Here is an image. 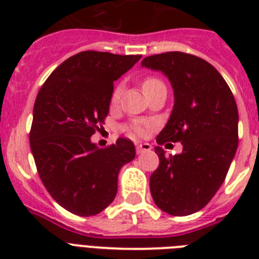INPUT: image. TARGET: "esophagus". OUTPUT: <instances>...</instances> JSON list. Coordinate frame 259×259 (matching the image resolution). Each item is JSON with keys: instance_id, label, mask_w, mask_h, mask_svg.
<instances>
[{"instance_id": "1", "label": "esophagus", "mask_w": 259, "mask_h": 259, "mask_svg": "<svg viewBox=\"0 0 259 259\" xmlns=\"http://www.w3.org/2000/svg\"><path fill=\"white\" fill-rule=\"evenodd\" d=\"M150 149H152V145H150V144H148V142H141V144H137V148H136V150H137L138 154H142V153H145V152H149Z\"/></svg>"}]
</instances>
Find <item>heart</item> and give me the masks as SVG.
I'll return each instance as SVG.
<instances>
[{
	"label": "heart",
	"mask_w": 259,
	"mask_h": 259,
	"mask_svg": "<svg viewBox=\"0 0 259 259\" xmlns=\"http://www.w3.org/2000/svg\"><path fill=\"white\" fill-rule=\"evenodd\" d=\"M160 80L156 78H146L144 82H142V90H144V93H146L148 90L150 89L152 86H154L156 83H158ZM122 95V84H117L115 89L113 90V93H111V97H110V102H111V105L115 106L118 105V102L121 99ZM150 125L149 123H145V122L141 121H133L132 123L126 126L125 130L132 136H137V137H144L146 133H148V130H149Z\"/></svg>",
	"instance_id": "b5f03b06"
}]
</instances>
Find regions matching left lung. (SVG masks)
Here are the masks:
<instances>
[{
  "mask_svg": "<svg viewBox=\"0 0 259 259\" xmlns=\"http://www.w3.org/2000/svg\"><path fill=\"white\" fill-rule=\"evenodd\" d=\"M142 67L161 71L175 94L170 118L157 136L158 168L150 193L164 212H197L221 188L238 148V107L229 84L204 59L184 52L152 55ZM181 142L183 152L165 156L161 145Z\"/></svg>",
  "mask_w": 259,
  "mask_h": 259,
  "instance_id": "1",
  "label": "left lung"
}]
</instances>
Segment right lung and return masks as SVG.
<instances>
[{"instance_id": "add662e5", "label": "right lung", "mask_w": 259, "mask_h": 259, "mask_svg": "<svg viewBox=\"0 0 259 259\" xmlns=\"http://www.w3.org/2000/svg\"><path fill=\"white\" fill-rule=\"evenodd\" d=\"M140 59L83 51L63 62L36 97L29 133L34 164L51 196L75 215L102 212L117 195L119 169L136 157L127 138L99 149L91 136L105 123L114 82Z\"/></svg>"}]
</instances>
